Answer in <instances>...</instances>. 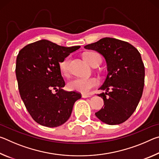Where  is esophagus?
I'll list each match as a JSON object with an SVG mask.
<instances>
[{"label": "esophagus", "instance_id": "esophagus-1", "mask_svg": "<svg viewBox=\"0 0 159 159\" xmlns=\"http://www.w3.org/2000/svg\"><path fill=\"white\" fill-rule=\"evenodd\" d=\"M91 95H85V94H83L82 95V98H90Z\"/></svg>", "mask_w": 159, "mask_h": 159}]
</instances>
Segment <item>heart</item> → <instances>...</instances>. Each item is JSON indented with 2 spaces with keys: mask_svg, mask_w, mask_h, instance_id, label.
I'll list each match as a JSON object with an SVG mask.
<instances>
[{
  "mask_svg": "<svg viewBox=\"0 0 159 159\" xmlns=\"http://www.w3.org/2000/svg\"><path fill=\"white\" fill-rule=\"evenodd\" d=\"M83 59L89 64H92L93 62L97 59L100 60V57L96 52H86L83 55ZM69 59L66 57L60 63V69L61 74L64 76L69 75ZM98 84V80L94 77L91 78H76L70 80L67 84L70 90L78 91L81 93H88L93 88Z\"/></svg>",
  "mask_w": 159,
  "mask_h": 159,
  "instance_id": "1",
  "label": "heart"
}]
</instances>
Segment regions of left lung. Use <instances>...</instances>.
Returning <instances> with one entry per match:
<instances>
[{
	"instance_id": "obj_1",
	"label": "left lung",
	"mask_w": 159,
	"mask_h": 159,
	"mask_svg": "<svg viewBox=\"0 0 159 159\" xmlns=\"http://www.w3.org/2000/svg\"><path fill=\"white\" fill-rule=\"evenodd\" d=\"M95 50L105 59L108 74L98 95L104 106L95 113L102 122L118 125L130 117L138 107L144 85V66L141 55L128 42L103 38L84 46Z\"/></svg>"
}]
</instances>
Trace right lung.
Wrapping results in <instances>:
<instances>
[{
	"instance_id": "right-lung-1",
	"label": "right lung",
	"mask_w": 159,
	"mask_h": 159,
	"mask_svg": "<svg viewBox=\"0 0 159 159\" xmlns=\"http://www.w3.org/2000/svg\"><path fill=\"white\" fill-rule=\"evenodd\" d=\"M80 48L41 40L19 52L15 69L19 91L29 114L40 125L54 128L64 124L75 102L81 98L74 91L61 89L65 82L60 69L61 61Z\"/></svg>"
}]
</instances>
